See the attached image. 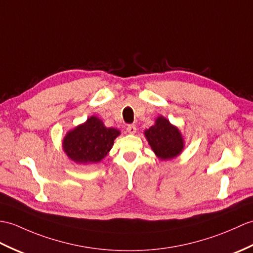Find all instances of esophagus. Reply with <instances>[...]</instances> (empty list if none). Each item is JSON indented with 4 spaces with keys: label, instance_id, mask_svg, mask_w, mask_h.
I'll return each mask as SVG.
<instances>
[{
    "label": "esophagus",
    "instance_id": "esophagus-1",
    "mask_svg": "<svg viewBox=\"0 0 253 253\" xmlns=\"http://www.w3.org/2000/svg\"><path fill=\"white\" fill-rule=\"evenodd\" d=\"M126 130H127V132H128V133H131V134H133L134 132L137 131V127L134 126L133 124H131V125H128V126L126 127Z\"/></svg>",
    "mask_w": 253,
    "mask_h": 253
}]
</instances>
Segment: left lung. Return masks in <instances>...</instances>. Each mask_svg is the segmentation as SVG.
<instances>
[{"label": "left lung", "mask_w": 253, "mask_h": 253, "mask_svg": "<svg viewBox=\"0 0 253 253\" xmlns=\"http://www.w3.org/2000/svg\"><path fill=\"white\" fill-rule=\"evenodd\" d=\"M144 134L155 155L163 161L177 157L184 149V140L179 129L164 116H158L155 124Z\"/></svg>", "instance_id": "obj_1"}]
</instances>
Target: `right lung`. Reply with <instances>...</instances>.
<instances>
[{
    "mask_svg": "<svg viewBox=\"0 0 253 253\" xmlns=\"http://www.w3.org/2000/svg\"><path fill=\"white\" fill-rule=\"evenodd\" d=\"M120 134L117 129L105 127L97 116H90L66 134L63 151L76 164H96L108 155Z\"/></svg>",
    "mask_w": 253,
    "mask_h": 253,
    "instance_id": "obj_1",
    "label": "right lung"
}]
</instances>
